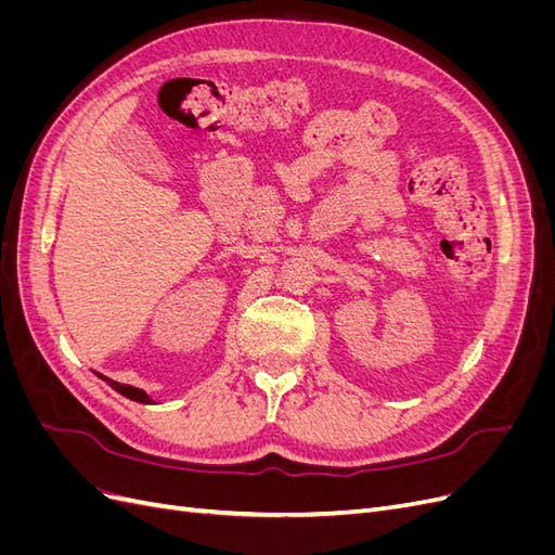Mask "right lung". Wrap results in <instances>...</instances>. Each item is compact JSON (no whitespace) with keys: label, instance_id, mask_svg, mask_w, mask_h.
Here are the masks:
<instances>
[{"label":"right lung","instance_id":"add662e5","mask_svg":"<svg viewBox=\"0 0 555 555\" xmlns=\"http://www.w3.org/2000/svg\"><path fill=\"white\" fill-rule=\"evenodd\" d=\"M99 375V373H96ZM102 377L111 389H115L117 393H122L125 398H129V400H137V402H143V405H150V402H153V398H150L143 389H137V386H129V384H120V382H113V379H108V377H104V375H99Z\"/></svg>","mask_w":555,"mask_h":555}]
</instances>
